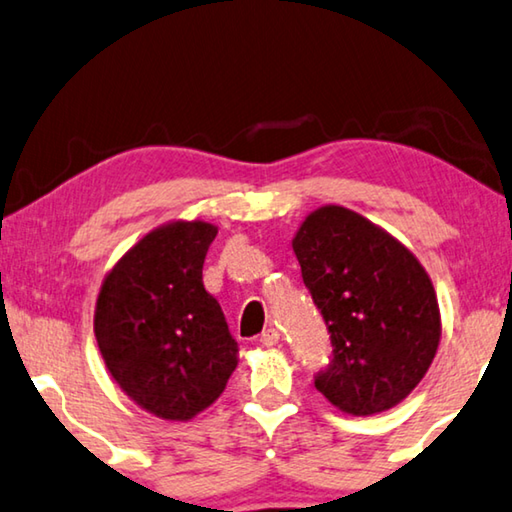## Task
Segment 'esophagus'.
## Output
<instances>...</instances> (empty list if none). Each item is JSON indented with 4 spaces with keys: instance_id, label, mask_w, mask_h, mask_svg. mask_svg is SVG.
I'll return each instance as SVG.
<instances>
[{
    "instance_id": "esophagus-1",
    "label": "esophagus",
    "mask_w": 512,
    "mask_h": 512,
    "mask_svg": "<svg viewBox=\"0 0 512 512\" xmlns=\"http://www.w3.org/2000/svg\"><path fill=\"white\" fill-rule=\"evenodd\" d=\"M259 343L264 345V348H273V345L280 343V332H277L275 327H268L262 332V336H259Z\"/></svg>"
}]
</instances>
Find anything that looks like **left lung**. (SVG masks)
<instances>
[{"label":"left lung","instance_id":"obj_1","mask_svg":"<svg viewBox=\"0 0 512 512\" xmlns=\"http://www.w3.org/2000/svg\"><path fill=\"white\" fill-rule=\"evenodd\" d=\"M291 246L334 345L316 388L357 418L393 409L427 375L443 334L429 273L400 239L343 205L309 212Z\"/></svg>","mask_w":512,"mask_h":512}]
</instances>
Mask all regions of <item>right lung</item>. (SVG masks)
<instances>
[{"label":"right lung","instance_id":"add662e5","mask_svg":"<svg viewBox=\"0 0 512 512\" xmlns=\"http://www.w3.org/2000/svg\"><path fill=\"white\" fill-rule=\"evenodd\" d=\"M216 232L203 219L162 223L101 282L94 336L103 363L121 391L160 420L203 413L239 363L219 302L203 284Z\"/></svg>","mask_w":512,"mask_h":512}]
</instances>
